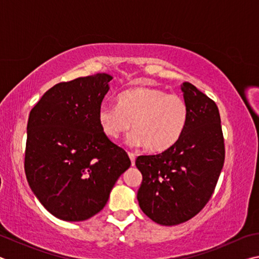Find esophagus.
I'll use <instances>...</instances> for the list:
<instances>
[{
	"label": "esophagus",
	"instance_id": "esophagus-1",
	"mask_svg": "<svg viewBox=\"0 0 259 259\" xmlns=\"http://www.w3.org/2000/svg\"><path fill=\"white\" fill-rule=\"evenodd\" d=\"M128 155H129V157H130V160H131V164H133V165H135V159H136V156H135V154H134V153H131V152H129V153H128Z\"/></svg>",
	"mask_w": 259,
	"mask_h": 259
}]
</instances>
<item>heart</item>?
<instances>
[{"label":"heart","instance_id":"1","mask_svg":"<svg viewBox=\"0 0 259 259\" xmlns=\"http://www.w3.org/2000/svg\"><path fill=\"white\" fill-rule=\"evenodd\" d=\"M103 134L117 139L133 129L128 138L131 146H145L148 152L161 153L176 145L188 122L185 100L176 95L151 87L126 90L116 98V105L98 109Z\"/></svg>","mask_w":259,"mask_h":259}]
</instances>
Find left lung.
I'll use <instances>...</instances> for the list:
<instances>
[{"mask_svg": "<svg viewBox=\"0 0 259 259\" xmlns=\"http://www.w3.org/2000/svg\"><path fill=\"white\" fill-rule=\"evenodd\" d=\"M188 122L181 139L155 155H140L143 175L137 199L143 212L160 225L187 222L211 198L224 165L225 146L216 103L191 83L182 85Z\"/></svg>", "mask_w": 259, "mask_h": 259, "instance_id": "left-lung-1", "label": "left lung"}]
</instances>
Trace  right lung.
<instances>
[{
  "instance_id": "right-lung-1",
  "label": "right lung",
  "mask_w": 259,
  "mask_h": 259,
  "mask_svg": "<svg viewBox=\"0 0 259 259\" xmlns=\"http://www.w3.org/2000/svg\"><path fill=\"white\" fill-rule=\"evenodd\" d=\"M112 78L98 73L58 83L29 113L26 178L43 207L63 221L82 222L98 213L131 164L98 122Z\"/></svg>"
}]
</instances>
